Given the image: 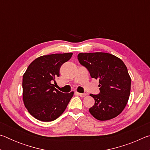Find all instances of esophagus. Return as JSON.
<instances>
[{"instance_id": "obj_1", "label": "esophagus", "mask_w": 150, "mask_h": 150, "mask_svg": "<svg viewBox=\"0 0 150 150\" xmlns=\"http://www.w3.org/2000/svg\"><path fill=\"white\" fill-rule=\"evenodd\" d=\"M77 95H79L81 97H85V96H87V94L86 93H77Z\"/></svg>"}]
</instances>
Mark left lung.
<instances>
[{
    "label": "left lung",
    "mask_w": 150,
    "mask_h": 150,
    "mask_svg": "<svg viewBox=\"0 0 150 150\" xmlns=\"http://www.w3.org/2000/svg\"><path fill=\"white\" fill-rule=\"evenodd\" d=\"M77 57L91 77L99 79L100 93L90 94L95 105L89 112L98 120L116 117L125 108L130 94L131 78L126 66L120 58L108 53H80Z\"/></svg>",
    "instance_id": "left-lung-1"
}]
</instances>
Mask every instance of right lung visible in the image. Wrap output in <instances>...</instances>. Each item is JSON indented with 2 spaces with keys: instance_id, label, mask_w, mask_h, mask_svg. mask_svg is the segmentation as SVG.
Instances as JSON below:
<instances>
[{
  "instance_id": "obj_1",
  "label": "right lung",
  "mask_w": 150,
  "mask_h": 150,
  "mask_svg": "<svg viewBox=\"0 0 150 150\" xmlns=\"http://www.w3.org/2000/svg\"><path fill=\"white\" fill-rule=\"evenodd\" d=\"M72 53L42 55L30 63L23 75V102L32 116L50 122L62 115L74 92L63 93L54 87L63 63Z\"/></svg>"
}]
</instances>
